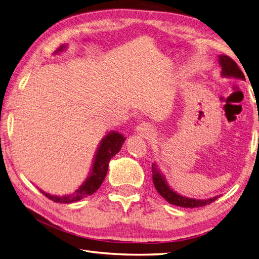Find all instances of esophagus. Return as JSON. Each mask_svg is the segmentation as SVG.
<instances>
[{"label":"esophagus","instance_id":"1","mask_svg":"<svg viewBox=\"0 0 259 259\" xmlns=\"http://www.w3.org/2000/svg\"><path fill=\"white\" fill-rule=\"evenodd\" d=\"M137 131H138V134L142 137H148L152 134V129L151 126L148 124V123H141L138 125V128H137Z\"/></svg>","mask_w":259,"mask_h":259}]
</instances>
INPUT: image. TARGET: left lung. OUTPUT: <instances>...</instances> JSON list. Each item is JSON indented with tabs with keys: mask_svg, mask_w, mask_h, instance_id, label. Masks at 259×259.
I'll return each mask as SVG.
<instances>
[{
	"mask_svg": "<svg viewBox=\"0 0 259 259\" xmlns=\"http://www.w3.org/2000/svg\"><path fill=\"white\" fill-rule=\"evenodd\" d=\"M219 63L222 65V73L225 76H233V78H238V79H245V75L243 73V71L239 69L234 60L232 58H229L228 56H219ZM152 181L153 185H155V188L157 191L160 194L164 199H166L169 203L175 206H179V207H184V208H198V207H202V206H207L210 205L212 201L217 199V197L210 198V199L207 200H196V199H191V198H186L178 195L177 192H175L169 188V186L167 185L166 180L162 177V175L159 171V169L155 163L152 164Z\"/></svg>",
	"mask_w": 259,
	"mask_h": 259,
	"instance_id": "left-lung-1",
	"label": "left lung"
}]
</instances>
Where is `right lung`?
I'll return each instance as SVG.
<instances>
[{"instance_id": "1", "label": "right lung", "mask_w": 259, "mask_h": 259, "mask_svg": "<svg viewBox=\"0 0 259 259\" xmlns=\"http://www.w3.org/2000/svg\"><path fill=\"white\" fill-rule=\"evenodd\" d=\"M63 48H64L63 46L60 47L56 52L58 53L59 51H62ZM123 141H124L123 136L118 133L109 134L106 138L102 139L100 147H99V149L97 151L95 162H93L92 171L89 176V178H88L85 180V183L82 185L78 190H75L73 194L58 197V196H51L49 194H46V192L43 191L41 192L46 197H48L50 200L54 202H59V203H70V202L79 201L81 199H83L84 197L95 194V192L99 189V187H100L101 184L103 183L104 178H106L110 159H111L114 155H117V153L120 151Z\"/></svg>"}]
</instances>
